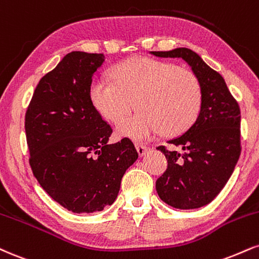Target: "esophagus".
Here are the masks:
<instances>
[{
	"label": "esophagus",
	"instance_id": "obj_1",
	"mask_svg": "<svg viewBox=\"0 0 259 259\" xmlns=\"http://www.w3.org/2000/svg\"><path fill=\"white\" fill-rule=\"evenodd\" d=\"M136 149H138V152H139V155L140 157H142V155H145L146 153H147L148 152V147L147 146H145V145H142V143H136Z\"/></svg>",
	"mask_w": 259,
	"mask_h": 259
}]
</instances>
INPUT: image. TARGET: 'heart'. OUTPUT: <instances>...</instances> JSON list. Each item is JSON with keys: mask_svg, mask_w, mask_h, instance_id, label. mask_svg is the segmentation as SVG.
Wrapping results in <instances>:
<instances>
[{"mask_svg": "<svg viewBox=\"0 0 259 259\" xmlns=\"http://www.w3.org/2000/svg\"><path fill=\"white\" fill-rule=\"evenodd\" d=\"M114 82L94 78L89 99L95 111L111 123H119L135 104L138 113L121 121L117 135L145 141L164 132H185L197 117L201 101L195 74L171 62L135 57L113 68Z\"/></svg>", "mask_w": 259, "mask_h": 259, "instance_id": "b5f03b06", "label": "heart"}]
</instances>
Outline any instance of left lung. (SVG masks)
Masks as SVG:
<instances>
[{"mask_svg":"<svg viewBox=\"0 0 259 259\" xmlns=\"http://www.w3.org/2000/svg\"><path fill=\"white\" fill-rule=\"evenodd\" d=\"M159 58H181L200 84L201 101L197 119L183 135L170 140L177 149H158L167 159V169L157 180L159 198L181 210L207 205L228 182L241 152L240 108L223 77L195 52L176 48L151 52Z\"/></svg>","mask_w":259,"mask_h":259,"instance_id":"left-lung-1","label":"left lung"}]
</instances>
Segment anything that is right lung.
I'll list each match as a JSON object with an SVG mask.
<instances>
[{"label":"right lung","mask_w":259,"mask_h":259,"mask_svg":"<svg viewBox=\"0 0 259 259\" xmlns=\"http://www.w3.org/2000/svg\"><path fill=\"white\" fill-rule=\"evenodd\" d=\"M104 54L71 52L37 84L25 114L33 176L49 197L74 213L104 210L139 158L125 138L108 145L112 127L89 99Z\"/></svg>","instance_id":"right-lung-1"}]
</instances>
